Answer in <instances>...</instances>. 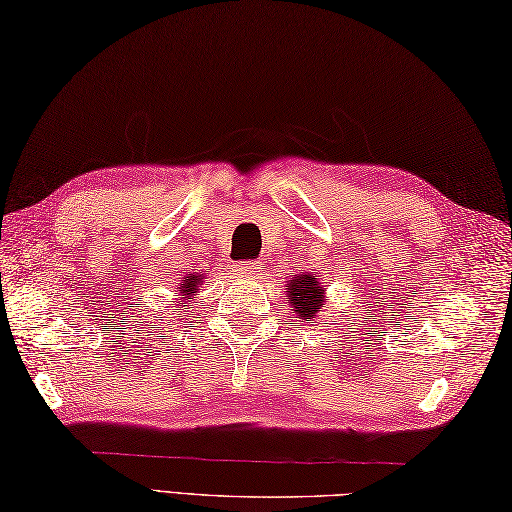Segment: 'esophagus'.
<instances>
[{"mask_svg":"<svg viewBox=\"0 0 512 512\" xmlns=\"http://www.w3.org/2000/svg\"><path fill=\"white\" fill-rule=\"evenodd\" d=\"M259 268H262V264H259V262H242V264H237L239 273L248 275V277H257L259 275Z\"/></svg>","mask_w":512,"mask_h":512,"instance_id":"1","label":"esophagus"}]
</instances>
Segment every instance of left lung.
Wrapping results in <instances>:
<instances>
[{
	"mask_svg": "<svg viewBox=\"0 0 512 512\" xmlns=\"http://www.w3.org/2000/svg\"><path fill=\"white\" fill-rule=\"evenodd\" d=\"M292 308L301 319H314L323 306V288L314 275H299L286 286Z\"/></svg>",
	"mask_w": 512,
	"mask_h": 512,
	"instance_id": "8db88e82",
	"label": "left lung"
}]
</instances>
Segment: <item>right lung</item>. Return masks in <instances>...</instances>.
Segmentation results:
<instances>
[{
	"mask_svg": "<svg viewBox=\"0 0 512 512\" xmlns=\"http://www.w3.org/2000/svg\"><path fill=\"white\" fill-rule=\"evenodd\" d=\"M200 279H202L200 275H198V277H195V275H193L191 279H184V284H182V288H180V290H182V297H187V295H191V292H193V290H198V284H200Z\"/></svg>",
	"mask_w": 512,
	"mask_h": 512,
	"instance_id": "obj_1",
	"label": "right lung"
}]
</instances>
